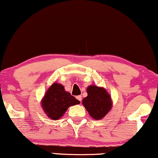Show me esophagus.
<instances>
[{
    "mask_svg": "<svg viewBox=\"0 0 158 158\" xmlns=\"http://www.w3.org/2000/svg\"><path fill=\"white\" fill-rule=\"evenodd\" d=\"M77 99L78 101H81V95H78V96H77Z\"/></svg>",
    "mask_w": 158,
    "mask_h": 158,
    "instance_id": "1",
    "label": "esophagus"
}]
</instances>
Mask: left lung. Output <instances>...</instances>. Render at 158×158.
<instances>
[{"instance_id":"1","label":"left lung","mask_w":158,"mask_h":158,"mask_svg":"<svg viewBox=\"0 0 158 158\" xmlns=\"http://www.w3.org/2000/svg\"><path fill=\"white\" fill-rule=\"evenodd\" d=\"M87 96L82 101V104L89 115L95 119H102L111 108L110 95L104 88L89 86L87 89Z\"/></svg>"}]
</instances>
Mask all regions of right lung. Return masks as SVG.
<instances>
[{"label":"right lung","mask_w":158,"mask_h":158,"mask_svg":"<svg viewBox=\"0 0 158 158\" xmlns=\"http://www.w3.org/2000/svg\"><path fill=\"white\" fill-rule=\"evenodd\" d=\"M80 101L69 92L65 91L60 84L54 83L47 89L42 100V106L49 118L58 119L71 106L79 104Z\"/></svg>","instance_id":"add662e5"}]
</instances>
